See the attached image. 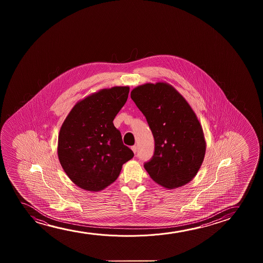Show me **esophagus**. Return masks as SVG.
Listing matches in <instances>:
<instances>
[{
	"label": "esophagus",
	"instance_id": "esophagus-1",
	"mask_svg": "<svg viewBox=\"0 0 263 263\" xmlns=\"http://www.w3.org/2000/svg\"><path fill=\"white\" fill-rule=\"evenodd\" d=\"M131 149H132V151H133L134 153H135V154H136V153H137V145H133V146H132V147H131Z\"/></svg>",
	"mask_w": 263,
	"mask_h": 263
}]
</instances>
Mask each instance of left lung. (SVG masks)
Returning <instances> with one entry per match:
<instances>
[{"label": "left lung", "instance_id": "1", "mask_svg": "<svg viewBox=\"0 0 263 263\" xmlns=\"http://www.w3.org/2000/svg\"><path fill=\"white\" fill-rule=\"evenodd\" d=\"M131 99L155 138V154L144 165L152 180L169 190L191 182L201 167L206 148L201 124L191 105L165 82L136 87Z\"/></svg>", "mask_w": 263, "mask_h": 263}]
</instances>
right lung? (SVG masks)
<instances>
[{
    "label": "right lung",
    "instance_id": "right-lung-1",
    "mask_svg": "<svg viewBox=\"0 0 263 263\" xmlns=\"http://www.w3.org/2000/svg\"><path fill=\"white\" fill-rule=\"evenodd\" d=\"M128 86L101 89L76 102L62 124L58 155L62 168L76 186L98 192L113 183L131 149L113 120L126 103Z\"/></svg>",
    "mask_w": 263,
    "mask_h": 263
}]
</instances>
